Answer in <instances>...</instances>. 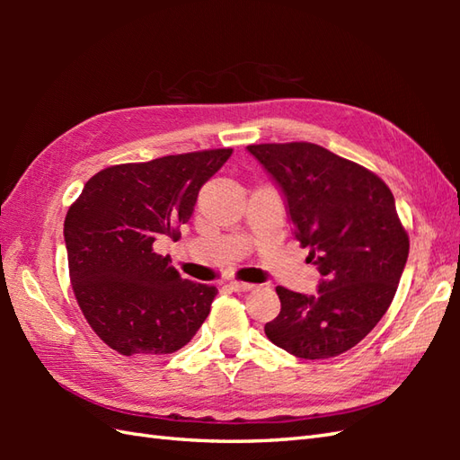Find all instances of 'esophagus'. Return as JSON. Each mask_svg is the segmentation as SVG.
I'll return each mask as SVG.
<instances>
[{
	"instance_id": "obj_1",
	"label": "esophagus",
	"mask_w": 460,
	"mask_h": 460,
	"mask_svg": "<svg viewBox=\"0 0 460 460\" xmlns=\"http://www.w3.org/2000/svg\"><path fill=\"white\" fill-rule=\"evenodd\" d=\"M229 287L235 292H249L255 288V285H251V282H239V280H231Z\"/></svg>"
}]
</instances>
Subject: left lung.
Masks as SVG:
<instances>
[{"instance_id": "left-lung-1", "label": "left lung", "mask_w": 460, "mask_h": 460, "mask_svg": "<svg viewBox=\"0 0 460 460\" xmlns=\"http://www.w3.org/2000/svg\"><path fill=\"white\" fill-rule=\"evenodd\" d=\"M277 185L292 235L322 275L318 295L277 287L272 344L302 359H328L364 340L385 314L403 275L409 237L394 193L376 173L308 142L247 146Z\"/></svg>"}]
</instances>
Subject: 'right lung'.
Listing matches in <instances>:
<instances>
[{"label":"right lung","mask_w":460,"mask_h":460,"mask_svg":"<svg viewBox=\"0 0 460 460\" xmlns=\"http://www.w3.org/2000/svg\"><path fill=\"white\" fill-rule=\"evenodd\" d=\"M231 148L106 168L84 183L65 217L76 302L106 346L152 358L183 348L208 318L217 288L180 277L154 241L175 237L199 190Z\"/></svg>","instance_id":"1"}]
</instances>
